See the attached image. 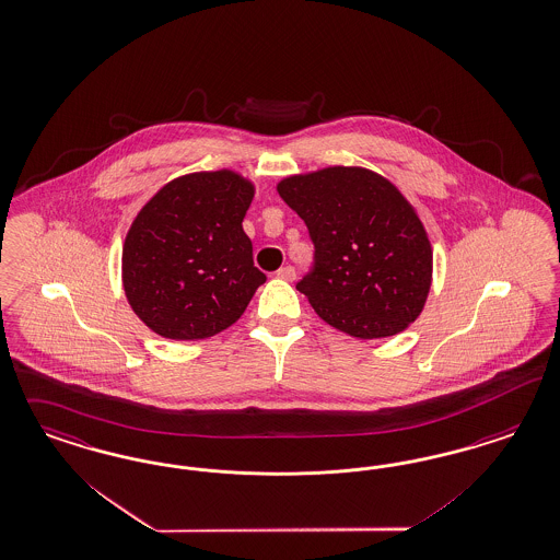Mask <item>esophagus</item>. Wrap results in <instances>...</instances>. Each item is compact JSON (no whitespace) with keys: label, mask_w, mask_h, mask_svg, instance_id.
Instances as JSON below:
<instances>
[{"label":"esophagus","mask_w":560,"mask_h":560,"mask_svg":"<svg viewBox=\"0 0 560 560\" xmlns=\"http://www.w3.org/2000/svg\"><path fill=\"white\" fill-rule=\"evenodd\" d=\"M276 276L282 278V280H294V278H296V271H294L292 266H284V268H280V270L276 271Z\"/></svg>","instance_id":"obj_1"}]
</instances>
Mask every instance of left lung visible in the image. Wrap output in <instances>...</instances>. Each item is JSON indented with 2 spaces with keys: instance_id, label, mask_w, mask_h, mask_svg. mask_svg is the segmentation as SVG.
<instances>
[{
  "instance_id": "8db88e82",
  "label": "left lung",
  "mask_w": 560,
  "mask_h": 560,
  "mask_svg": "<svg viewBox=\"0 0 560 560\" xmlns=\"http://www.w3.org/2000/svg\"><path fill=\"white\" fill-rule=\"evenodd\" d=\"M280 197L310 230L313 264L296 282L315 313L354 338L405 330L432 284V247L398 188L363 167L284 178Z\"/></svg>"
}]
</instances>
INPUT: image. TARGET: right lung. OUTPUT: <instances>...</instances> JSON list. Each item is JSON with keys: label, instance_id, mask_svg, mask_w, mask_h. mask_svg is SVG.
Here are the masks:
<instances>
[{"label": "right lung", "instance_id": "obj_1", "mask_svg": "<svg viewBox=\"0 0 560 560\" xmlns=\"http://www.w3.org/2000/svg\"><path fill=\"white\" fill-rule=\"evenodd\" d=\"M250 199L243 176L197 172L167 183L139 211L126 234L122 282L147 328L201 340L243 315L266 282L243 230Z\"/></svg>", "mask_w": 560, "mask_h": 560}]
</instances>
